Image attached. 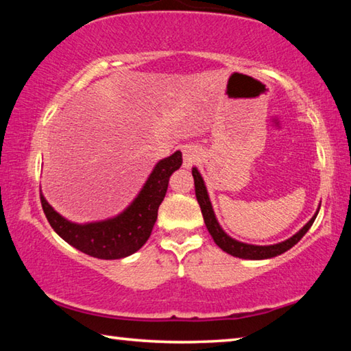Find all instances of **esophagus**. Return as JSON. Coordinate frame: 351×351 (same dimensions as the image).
I'll return each instance as SVG.
<instances>
[{
	"label": "esophagus",
	"mask_w": 351,
	"mask_h": 351,
	"mask_svg": "<svg viewBox=\"0 0 351 351\" xmlns=\"http://www.w3.org/2000/svg\"><path fill=\"white\" fill-rule=\"evenodd\" d=\"M199 159V150L197 145H184L182 148V161H184V167H192L198 162Z\"/></svg>",
	"instance_id": "esophagus-1"
}]
</instances>
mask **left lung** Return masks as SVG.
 Instances as JSON below:
<instances>
[{
    "label": "left lung",
    "mask_w": 351,
    "mask_h": 351,
    "mask_svg": "<svg viewBox=\"0 0 351 351\" xmlns=\"http://www.w3.org/2000/svg\"><path fill=\"white\" fill-rule=\"evenodd\" d=\"M192 175H193V180H195V195H197L198 204L201 207V213H203V218H204L207 230H209V234L212 235L213 241L217 243V246L221 247L224 252L234 255V257L249 258V260H263V258H271V257H276V255H280L283 252H287L288 249L293 247L295 243H299L302 237H304L308 232V229L311 228L314 219H316L317 213H319V210H317L316 213H314V217L304 226V228L299 230V232L291 237V239L282 241V243H277V245H271V246L246 245V243H241V241H237L234 239H230V237L226 234L221 228H219V224H218L217 218H215V213H213V209H212L209 195H207V190H206L203 178H201V175L198 173L197 169L192 170Z\"/></svg>",
    "instance_id": "1"
}]
</instances>
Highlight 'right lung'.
Masks as SVG:
<instances>
[{
	"mask_svg": "<svg viewBox=\"0 0 351 351\" xmlns=\"http://www.w3.org/2000/svg\"><path fill=\"white\" fill-rule=\"evenodd\" d=\"M181 152L159 161L132 206L121 215L105 221L90 224L71 223L58 215L40 192L41 207L51 228L83 254L102 260L128 257L139 251L150 237L158 218L159 204L167 193L170 176L181 167Z\"/></svg>",
	"mask_w": 351,
	"mask_h": 351,
	"instance_id": "obj_1",
	"label": "right lung"
}]
</instances>
